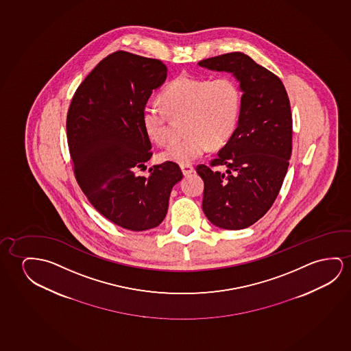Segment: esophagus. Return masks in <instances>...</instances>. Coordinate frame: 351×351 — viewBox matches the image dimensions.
Returning <instances> with one entry per match:
<instances>
[{"label": "esophagus", "mask_w": 351, "mask_h": 351, "mask_svg": "<svg viewBox=\"0 0 351 351\" xmlns=\"http://www.w3.org/2000/svg\"><path fill=\"white\" fill-rule=\"evenodd\" d=\"M181 170H182V173L184 176H189V175L193 173L194 167L193 165H191V164H187V165H181Z\"/></svg>", "instance_id": "1"}]
</instances>
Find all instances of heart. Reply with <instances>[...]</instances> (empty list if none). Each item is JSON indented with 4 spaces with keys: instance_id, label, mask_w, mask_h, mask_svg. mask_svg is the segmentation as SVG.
<instances>
[{
    "instance_id": "1",
    "label": "heart",
    "mask_w": 351,
    "mask_h": 351,
    "mask_svg": "<svg viewBox=\"0 0 351 351\" xmlns=\"http://www.w3.org/2000/svg\"><path fill=\"white\" fill-rule=\"evenodd\" d=\"M241 90L232 77H194L182 73L170 82L160 94L162 108L147 105L141 112L143 129L158 145L171 137L168 116L184 118L187 136L165 148L159 158L164 162L187 165L208 152V147H223L233 136L241 112Z\"/></svg>"
}]
</instances>
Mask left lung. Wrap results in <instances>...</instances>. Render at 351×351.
I'll use <instances>...</instances> for the list:
<instances>
[{"label": "left lung", "mask_w": 351, "mask_h": 351, "mask_svg": "<svg viewBox=\"0 0 351 351\" xmlns=\"http://www.w3.org/2000/svg\"><path fill=\"white\" fill-rule=\"evenodd\" d=\"M232 72L243 92L238 127L210 167L199 164L203 211L219 228H247L262 219L279 194L292 153V114L282 82L240 51L199 61ZM226 165V174L212 168Z\"/></svg>", "instance_id": "left-lung-1"}]
</instances>
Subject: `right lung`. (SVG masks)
Wrapping results in <instances>:
<instances>
[{
    "label": "right lung",
    "mask_w": 351,
    "mask_h": 351,
    "mask_svg": "<svg viewBox=\"0 0 351 351\" xmlns=\"http://www.w3.org/2000/svg\"><path fill=\"white\" fill-rule=\"evenodd\" d=\"M167 72L162 60L114 51L82 82L67 111V143L82 192L104 217L134 232L162 223L183 176L173 162L154 165L147 178L136 175L153 154L141 112Z\"/></svg>",
    "instance_id": "1"
}]
</instances>
